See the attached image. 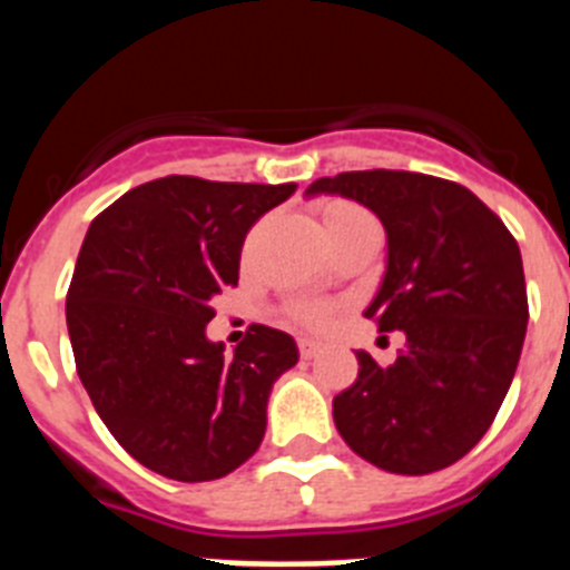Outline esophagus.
<instances>
[{
	"mask_svg": "<svg viewBox=\"0 0 570 570\" xmlns=\"http://www.w3.org/2000/svg\"><path fill=\"white\" fill-rule=\"evenodd\" d=\"M322 342H316V340H299V356L302 360H314V356H320L322 354Z\"/></svg>",
	"mask_w": 570,
	"mask_h": 570,
	"instance_id": "obj_1",
	"label": "esophagus"
}]
</instances>
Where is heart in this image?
<instances>
[{"instance_id": "1", "label": "heart", "mask_w": 570, "mask_h": 570, "mask_svg": "<svg viewBox=\"0 0 570 570\" xmlns=\"http://www.w3.org/2000/svg\"><path fill=\"white\" fill-rule=\"evenodd\" d=\"M365 225H376V219L356 203L331 199V203H325V208H322V228H325V236L351 228H365ZM291 316H294L296 322H302V325H308V328H325L331 322V316H334V308L325 305V302L302 299L291 305Z\"/></svg>"}]
</instances>
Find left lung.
<instances>
[{"instance_id": "obj_1", "label": "left lung", "mask_w": 570, "mask_h": 570, "mask_svg": "<svg viewBox=\"0 0 570 570\" xmlns=\"http://www.w3.org/2000/svg\"><path fill=\"white\" fill-rule=\"evenodd\" d=\"M305 194L347 196L380 216L387 268L365 316L405 334L394 365L356 351V382L334 396L336 431L382 471L454 465L491 428L520 362V245L480 196L440 176L347 170Z\"/></svg>"}]
</instances>
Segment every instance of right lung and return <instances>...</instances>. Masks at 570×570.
Returning <instances> with one entry per match:
<instances>
[{
	"label": "right lung",
	"instance_id": "right-lung-1",
	"mask_svg": "<svg viewBox=\"0 0 570 570\" xmlns=\"http://www.w3.org/2000/svg\"><path fill=\"white\" fill-rule=\"evenodd\" d=\"M294 190L165 176L85 234L65 305L77 374L114 440L168 480H219L250 460L271 387L299 360L268 325L234 356L205 336L214 296L239 282L245 234Z\"/></svg>",
	"mask_w": 570,
	"mask_h": 570
}]
</instances>
